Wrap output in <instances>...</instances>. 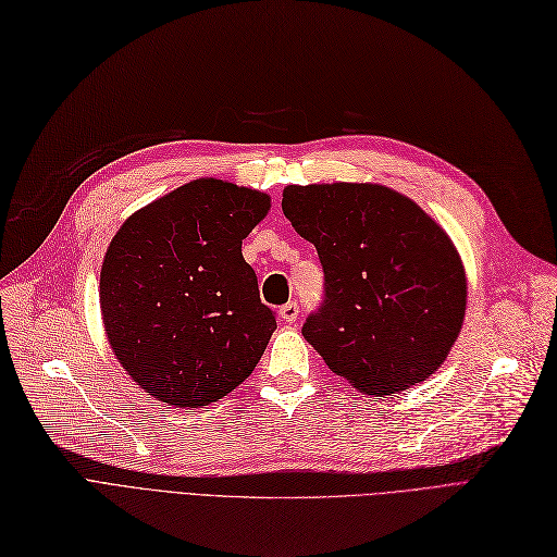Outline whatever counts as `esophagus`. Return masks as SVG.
I'll return each mask as SVG.
<instances>
[{"mask_svg": "<svg viewBox=\"0 0 557 557\" xmlns=\"http://www.w3.org/2000/svg\"><path fill=\"white\" fill-rule=\"evenodd\" d=\"M298 312H300V305L296 300L284 302L280 308V317H282V321H286V324H294V321L298 319Z\"/></svg>", "mask_w": 557, "mask_h": 557, "instance_id": "esophagus-1", "label": "esophagus"}]
</instances>
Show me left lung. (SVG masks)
I'll use <instances>...</instances> for the list:
<instances>
[{
	"instance_id": "8db88e82",
	"label": "left lung",
	"mask_w": 557,
	"mask_h": 557,
	"mask_svg": "<svg viewBox=\"0 0 557 557\" xmlns=\"http://www.w3.org/2000/svg\"><path fill=\"white\" fill-rule=\"evenodd\" d=\"M282 210L324 271V298L302 335L326 366L370 396L428 380L456 343L468 300L446 233L382 185H292Z\"/></svg>"
}]
</instances>
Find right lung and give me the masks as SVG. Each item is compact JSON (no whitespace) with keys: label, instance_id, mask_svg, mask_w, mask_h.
Segmentation results:
<instances>
[{"label":"right lung","instance_id":"1","mask_svg":"<svg viewBox=\"0 0 557 557\" xmlns=\"http://www.w3.org/2000/svg\"><path fill=\"white\" fill-rule=\"evenodd\" d=\"M265 194L194 181L122 224L101 268V314L122 368L150 396L201 407L243 384L277 329L243 240Z\"/></svg>","mask_w":557,"mask_h":557}]
</instances>
